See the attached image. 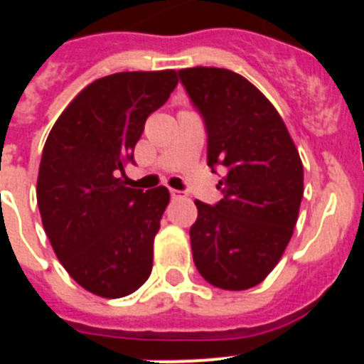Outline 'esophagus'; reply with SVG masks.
<instances>
[{"label": "esophagus", "mask_w": 364, "mask_h": 364, "mask_svg": "<svg viewBox=\"0 0 364 364\" xmlns=\"http://www.w3.org/2000/svg\"><path fill=\"white\" fill-rule=\"evenodd\" d=\"M171 198L173 200H176V198H184L186 197V193L184 191H178V189H171Z\"/></svg>", "instance_id": "obj_1"}]
</instances>
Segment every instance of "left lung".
Segmentation results:
<instances>
[{"label": "left lung", "mask_w": 364, "mask_h": 364, "mask_svg": "<svg viewBox=\"0 0 364 364\" xmlns=\"http://www.w3.org/2000/svg\"><path fill=\"white\" fill-rule=\"evenodd\" d=\"M178 74L205 120L208 166L228 169L218 204L195 200L193 260L210 284L247 290L268 277L294 235L304 193L301 156L277 109L244 76L218 67Z\"/></svg>", "instance_id": "8db88e82"}]
</instances>
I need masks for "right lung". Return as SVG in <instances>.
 <instances>
[{"label": "right lung", "mask_w": 364, "mask_h": 364, "mask_svg": "<svg viewBox=\"0 0 364 364\" xmlns=\"http://www.w3.org/2000/svg\"><path fill=\"white\" fill-rule=\"evenodd\" d=\"M176 83L173 69L95 80L74 96L45 142L36 186L43 230L67 273L98 297L133 294L153 269L169 191L127 188L120 173L133 160L147 117Z\"/></svg>", "instance_id": "add662e5"}]
</instances>
